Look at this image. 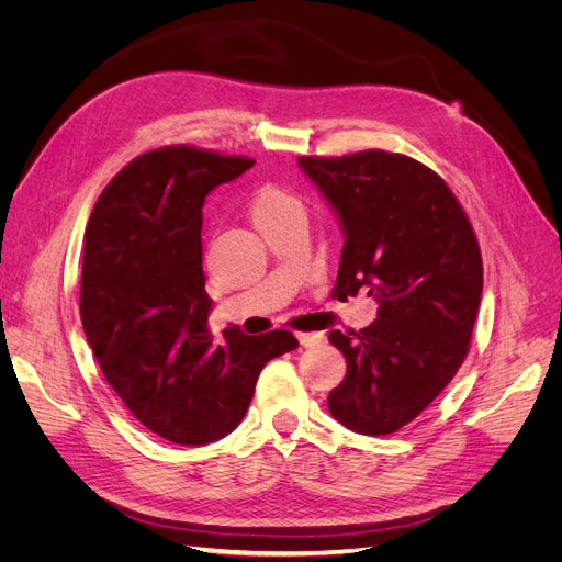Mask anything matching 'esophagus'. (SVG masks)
<instances>
[{
	"label": "esophagus",
	"mask_w": 562,
	"mask_h": 562,
	"mask_svg": "<svg viewBox=\"0 0 562 562\" xmlns=\"http://www.w3.org/2000/svg\"><path fill=\"white\" fill-rule=\"evenodd\" d=\"M323 339H326V335L323 333H297V342L302 347H316L323 342Z\"/></svg>",
	"instance_id": "obj_1"
}]
</instances>
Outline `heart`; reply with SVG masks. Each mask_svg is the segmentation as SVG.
I'll use <instances>...</instances> for the list:
<instances>
[{"mask_svg":"<svg viewBox=\"0 0 562 562\" xmlns=\"http://www.w3.org/2000/svg\"><path fill=\"white\" fill-rule=\"evenodd\" d=\"M248 213H250L252 225L262 234L265 229L281 223L285 217L302 215V206L291 192H285L274 184H265L252 194Z\"/></svg>","mask_w":562,"mask_h":562,"instance_id":"heart-1","label":"heart"}]
</instances>
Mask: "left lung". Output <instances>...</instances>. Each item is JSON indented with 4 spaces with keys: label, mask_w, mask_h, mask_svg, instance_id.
I'll use <instances>...</instances> for the list:
<instances>
[{
    "label": "left lung",
    "mask_w": 562,
    "mask_h": 562,
    "mask_svg": "<svg viewBox=\"0 0 562 562\" xmlns=\"http://www.w3.org/2000/svg\"><path fill=\"white\" fill-rule=\"evenodd\" d=\"M297 164L345 234L333 297L378 302L368 328L328 335L347 359L328 411L351 431L394 434L448 386L469 351L483 295L479 241L443 178L411 157L366 149Z\"/></svg>",
    "instance_id": "1"
}]
</instances>
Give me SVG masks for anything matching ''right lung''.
I'll list each match as a JSON object with an SVG mask.
<instances>
[{"mask_svg":"<svg viewBox=\"0 0 562 562\" xmlns=\"http://www.w3.org/2000/svg\"><path fill=\"white\" fill-rule=\"evenodd\" d=\"M252 159L173 145L119 171L83 236L81 326L105 380L140 424L180 446H206L244 419L260 370L293 351L288 330H209L201 267L203 201Z\"/></svg>","mask_w":562,"mask_h":562,"instance_id":"add662e5","label":"right lung"}]
</instances>
